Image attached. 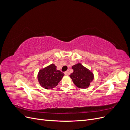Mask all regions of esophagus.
Returning a JSON list of instances; mask_svg holds the SVG:
<instances>
[{"instance_id": "1", "label": "esophagus", "mask_w": 130, "mask_h": 130, "mask_svg": "<svg viewBox=\"0 0 130 130\" xmlns=\"http://www.w3.org/2000/svg\"><path fill=\"white\" fill-rule=\"evenodd\" d=\"M69 74H70V73L69 72V70H67V72H64V74L66 75H69Z\"/></svg>"}]
</instances>
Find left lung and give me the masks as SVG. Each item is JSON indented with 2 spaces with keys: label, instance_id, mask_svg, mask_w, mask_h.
I'll return each mask as SVG.
<instances>
[{
  "label": "left lung",
  "instance_id": "8db88e82",
  "mask_svg": "<svg viewBox=\"0 0 130 130\" xmlns=\"http://www.w3.org/2000/svg\"><path fill=\"white\" fill-rule=\"evenodd\" d=\"M72 68L74 72L69 76L75 85L80 88H87L94 79L93 73L80 63L73 66Z\"/></svg>",
  "mask_w": 130,
  "mask_h": 130
}]
</instances>
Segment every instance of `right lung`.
I'll return each mask as SVG.
<instances>
[{"label": "right lung", "mask_w": 130, "mask_h": 130, "mask_svg": "<svg viewBox=\"0 0 130 130\" xmlns=\"http://www.w3.org/2000/svg\"><path fill=\"white\" fill-rule=\"evenodd\" d=\"M64 75L60 70H57L55 65L51 64L40 70L37 78L39 84L43 88L50 89L56 87Z\"/></svg>", "instance_id": "add662e5"}]
</instances>
